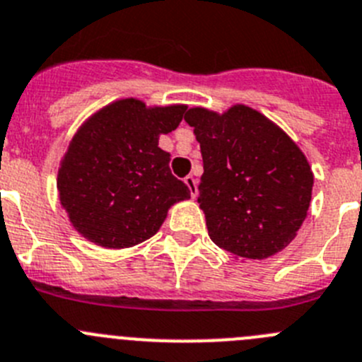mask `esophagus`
<instances>
[{
  "mask_svg": "<svg viewBox=\"0 0 362 362\" xmlns=\"http://www.w3.org/2000/svg\"><path fill=\"white\" fill-rule=\"evenodd\" d=\"M184 182H185V185H187V187H189V191H191V197L197 198V194H198V182H197V178L192 177V175H187V177L184 178Z\"/></svg>",
  "mask_w": 362,
  "mask_h": 362,
  "instance_id": "34e87169",
  "label": "esophagus"
}]
</instances>
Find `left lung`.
Segmentation results:
<instances>
[{"label": "left lung", "mask_w": 362, "mask_h": 362, "mask_svg": "<svg viewBox=\"0 0 362 362\" xmlns=\"http://www.w3.org/2000/svg\"><path fill=\"white\" fill-rule=\"evenodd\" d=\"M204 158L198 204L219 248L268 259L295 239L309 211L314 177L305 155L257 110L194 107L184 117Z\"/></svg>", "instance_id": "obj_1"}]
</instances>
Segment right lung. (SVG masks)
Masks as SVG:
<instances>
[{
  "instance_id": "1",
  "label": "right lung",
  "mask_w": 362,
  "mask_h": 362,
  "mask_svg": "<svg viewBox=\"0 0 362 362\" xmlns=\"http://www.w3.org/2000/svg\"><path fill=\"white\" fill-rule=\"evenodd\" d=\"M185 105H107L74 134L60 162V204L73 227L105 248H130L155 235L173 204L191 191L170 170L158 135L180 124Z\"/></svg>"
}]
</instances>
